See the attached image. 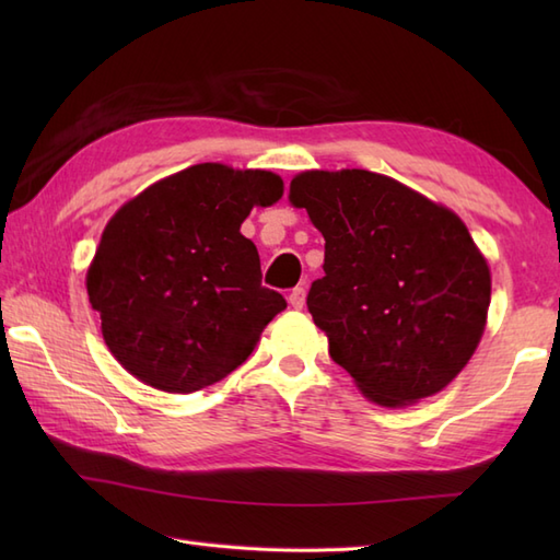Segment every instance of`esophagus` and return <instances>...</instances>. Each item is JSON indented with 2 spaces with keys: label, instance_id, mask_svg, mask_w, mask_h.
<instances>
[{
  "label": "esophagus",
  "instance_id": "34e87169",
  "mask_svg": "<svg viewBox=\"0 0 560 560\" xmlns=\"http://www.w3.org/2000/svg\"><path fill=\"white\" fill-rule=\"evenodd\" d=\"M289 303H291V307H295V311H301V307L305 305V289L303 287H295L289 293Z\"/></svg>",
  "mask_w": 560,
  "mask_h": 560
}]
</instances>
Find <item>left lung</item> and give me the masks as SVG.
<instances>
[{"label": "left lung", "mask_w": 560, "mask_h": 560, "mask_svg": "<svg viewBox=\"0 0 560 560\" xmlns=\"http://www.w3.org/2000/svg\"><path fill=\"white\" fill-rule=\"evenodd\" d=\"M325 237L307 311L329 355L383 407L452 383L483 335L491 271L450 209L371 171H307L289 189Z\"/></svg>", "instance_id": "1"}]
</instances>
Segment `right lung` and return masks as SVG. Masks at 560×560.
Segmentation results:
<instances>
[{
    "label": "right lung",
    "instance_id": "1",
    "mask_svg": "<svg viewBox=\"0 0 560 560\" xmlns=\"http://www.w3.org/2000/svg\"><path fill=\"white\" fill-rule=\"evenodd\" d=\"M283 195L279 175L199 163L115 213L86 277L101 331L125 371L163 392L219 383L249 353L283 295L261 287L241 223Z\"/></svg>",
    "mask_w": 560,
    "mask_h": 560
}]
</instances>
